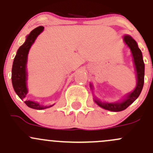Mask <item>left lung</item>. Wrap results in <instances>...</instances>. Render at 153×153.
Listing matches in <instances>:
<instances>
[{"instance_id":"obj_1","label":"left lung","mask_w":153,"mask_h":153,"mask_svg":"<svg viewBox=\"0 0 153 153\" xmlns=\"http://www.w3.org/2000/svg\"><path fill=\"white\" fill-rule=\"evenodd\" d=\"M124 41L128 47L130 48L132 52V56H133L134 63L135 65V69L137 72V86L134 89L132 93L128 95L127 98L121 103H104L101 102L99 100H95V103L104 109L107 110L112 111V112H120V111L124 110L130 104H132L135 100L138 98L139 95L141 94V90L143 89V82H144V63L143 61V57L141 51L138 47L136 41L133 39L131 36L126 35L124 36Z\"/></svg>"}]
</instances>
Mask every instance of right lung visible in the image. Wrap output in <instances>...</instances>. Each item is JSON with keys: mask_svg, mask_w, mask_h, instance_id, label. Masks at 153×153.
<instances>
[{"mask_svg": "<svg viewBox=\"0 0 153 153\" xmlns=\"http://www.w3.org/2000/svg\"><path fill=\"white\" fill-rule=\"evenodd\" d=\"M44 27L40 26L34 29L30 34L27 36L25 43L19 47L16 55L14 58L13 64L12 69V82L14 90L21 99L25 98L27 93V88L26 85L27 81V72H26V64H27V55L31 46L35 41V38L44 30ZM29 107L35 109H44L50 107L49 106L40 105L38 103L31 101H24Z\"/></svg>", "mask_w": 153, "mask_h": 153, "instance_id": "1", "label": "right lung"}]
</instances>
